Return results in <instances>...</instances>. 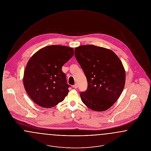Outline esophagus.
I'll list each match as a JSON object with an SVG mask.
<instances>
[{"label": "esophagus", "instance_id": "esophagus-1", "mask_svg": "<svg viewBox=\"0 0 151 151\" xmlns=\"http://www.w3.org/2000/svg\"><path fill=\"white\" fill-rule=\"evenodd\" d=\"M72 87L73 88H75V89H76V88H78V84H75V85H73Z\"/></svg>", "mask_w": 151, "mask_h": 151}]
</instances>
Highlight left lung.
<instances>
[{
	"label": "left lung",
	"mask_w": 151,
	"mask_h": 151,
	"mask_svg": "<svg viewBox=\"0 0 151 151\" xmlns=\"http://www.w3.org/2000/svg\"><path fill=\"white\" fill-rule=\"evenodd\" d=\"M75 55L88 81L87 90L80 94L82 102L96 111L111 108L125 85L126 71L120 59L113 51L92 45L76 47Z\"/></svg>",
	"instance_id": "1"
}]
</instances>
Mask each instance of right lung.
Returning a JSON list of instances; mask_svg holds the SVG:
<instances>
[{
  "mask_svg": "<svg viewBox=\"0 0 151 151\" xmlns=\"http://www.w3.org/2000/svg\"><path fill=\"white\" fill-rule=\"evenodd\" d=\"M74 54L72 47L50 45L35 53L25 67L23 84L30 98L44 108H52L68 93L62 66Z\"/></svg>",
  "mask_w": 151,
  "mask_h": 151,
  "instance_id": "right-lung-1",
  "label": "right lung"
}]
</instances>
